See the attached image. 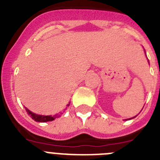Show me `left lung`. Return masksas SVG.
I'll return each instance as SVG.
<instances>
[{
	"mask_svg": "<svg viewBox=\"0 0 160 160\" xmlns=\"http://www.w3.org/2000/svg\"><path fill=\"white\" fill-rule=\"evenodd\" d=\"M135 117H136V116H135V117H133V118H135ZM126 120H128V119H126Z\"/></svg>",
	"mask_w": 160,
	"mask_h": 160,
	"instance_id": "8db88e82",
	"label": "left lung"
}]
</instances>
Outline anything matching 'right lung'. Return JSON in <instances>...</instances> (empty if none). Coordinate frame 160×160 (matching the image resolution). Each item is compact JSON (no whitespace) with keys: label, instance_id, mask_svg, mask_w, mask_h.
I'll return each instance as SVG.
<instances>
[{"label":"right lung","instance_id":"right-lung-1","mask_svg":"<svg viewBox=\"0 0 160 160\" xmlns=\"http://www.w3.org/2000/svg\"><path fill=\"white\" fill-rule=\"evenodd\" d=\"M69 105H70V102H69V104L67 105V107ZM25 110H26L27 113L29 114V115H30L31 118L34 120V121H36V122H49V121H53V120H54L56 118H58L59 116V115L58 116L57 114H56V115H53V116H52V115H39V114H34V113L31 112V111H29V110H28L27 108H25Z\"/></svg>","mask_w":160,"mask_h":160}]
</instances>
